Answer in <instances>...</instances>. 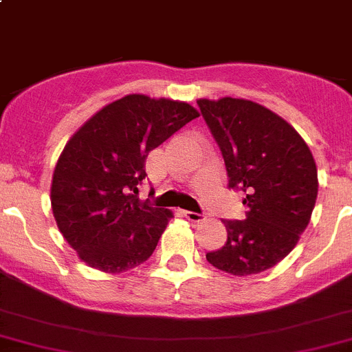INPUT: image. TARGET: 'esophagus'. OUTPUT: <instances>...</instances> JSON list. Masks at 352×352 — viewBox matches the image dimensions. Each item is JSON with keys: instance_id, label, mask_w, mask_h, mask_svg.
Segmentation results:
<instances>
[{"instance_id": "obj_1", "label": "esophagus", "mask_w": 352, "mask_h": 352, "mask_svg": "<svg viewBox=\"0 0 352 352\" xmlns=\"http://www.w3.org/2000/svg\"><path fill=\"white\" fill-rule=\"evenodd\" d=\"M184 214H186L187 220L190 221H199L201 218H203V213H196V211H184Z\"/></svg>"}]
</instances>
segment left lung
<instances>
[{"instance_id":"1","label":"left lung","mask_w":352,"mask_h":352,"mask_svg":"<svg viewBox=\"0 0 352 352\" xmlns=\"http://www.w3.org/2000/svg\"><path fill=\"white\" fill-rule=\"evenodd\" d=\"M223 156L228 189L244 192V220H223L227 242L206 252L214 268L244 277L275 267L308 227L318 173L294 127L248 100L197 101Z\"/></svg>"}]
</instances>
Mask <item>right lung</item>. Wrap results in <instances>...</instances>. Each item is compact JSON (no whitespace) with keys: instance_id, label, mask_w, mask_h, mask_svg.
<instances>
[{"instance_id":"right-lung-1","label":"right lung","mask_w":352,"mask_h":352,"mask_svg":"<svg viewBox=\"0 0 352 352\" xmlns=\"http://www.w3.org/2000/svg\"><path fill=\"white\" fill-rule=\"evenodd\" d=\"M197 117L182 101L129 94L72 135L54 168L51 206L63 237L89 267L120 274L153 254L173 214L139 199L146 158Z\"/></svg>"}]
</instances>
